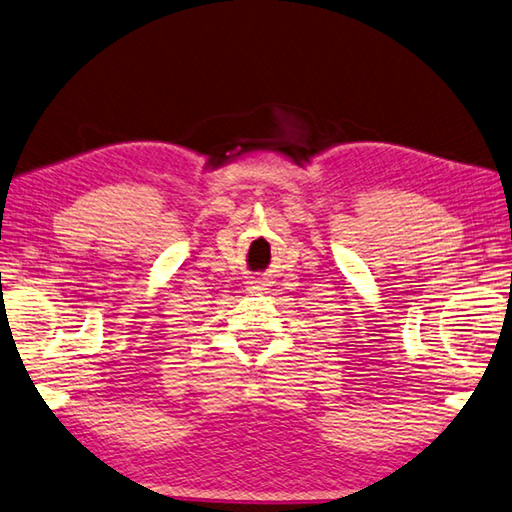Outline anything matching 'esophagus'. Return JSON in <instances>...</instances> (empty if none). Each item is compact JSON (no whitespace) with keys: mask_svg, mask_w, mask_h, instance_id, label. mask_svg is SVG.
<instances>
[{"mask_svg":"<svg viewBox=\"0 0 512 512\" xmlns=\"http://www.w3.org/2000/svg\"><path fill=\"white\" fill-rule=\"evenodd\" d=\"M251 290H261V288H258V285H254V288H251Z\"/></svg>","mask_w":512,"mask_h":512,"instance_id":"1","label":"esophagus"}]
</instances>
